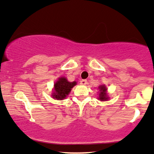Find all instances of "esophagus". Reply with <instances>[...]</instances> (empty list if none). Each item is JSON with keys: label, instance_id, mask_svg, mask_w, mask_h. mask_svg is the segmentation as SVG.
I'll return each instance as SVG.
<instances>
[{"label": "esophagus", "instance_id": "34e87169", "mask_svg": "<svg viewBox=\"0 0 154 154\" xmlns=\"http://www.w3.org/2000/svg\"><path fill=\"white\" fill-rule=\"evenodd\" d=\"M87 83H88V81H86V80H81V82H80V84H81V85H87Z\"/></svg>", "mask_w": 154, "mask_h": 154}]
</instances>
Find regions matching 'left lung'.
<instances>
[{
	"label": "left lung",
	"mask_w": 154,
	"mask_h": 154,
	"mask_svg": "<svg viewBox=\"0 0 154 154\" xmlns=\"http://www.w3.org/2000/svg\"><path fill=\"white\" fill-rule=\"evenodd\" d=\"M100 89V94H99V100L100 101H107L109 100V97L106 94V88L104 85H102L99 86Z\"/></svg>",
	"instance_id": "left-lung-1"
}]
</instances>
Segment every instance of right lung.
<instances>
[{
	"label": "right lung",
	"mask_w": 154,
	"mask_h": 154,
	"mask_svg": "<svg viewBox=\"0 0 154 154\" xmlns=\"http://www.w3.org/2000/svg\"><path fill=\"white\" fill-rule=\"evenodd\" d=\"M76 82H69L65 77L59 78L54 84V91L52 97L57 100H64L71 92V88L76 85Z\"/></svg>",
	"instance_id": "add662e5"
}]
</instances>
